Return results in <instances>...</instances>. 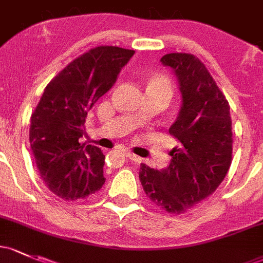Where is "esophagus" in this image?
Here are the masks:
<instances>
[{"instance_id": "esophagus-1", "label": "esophagus", "mask_w": 263, "mask_h": 263, "mask_svg": "<svg viewBox=\"0 0 263 263\" xmlns=\"http://www.w3.org/2000/svg\"><path fill=\"white\" fill-rule=\"evenodd\" d=\"M125 155H126L127 158H129V160L134 161V162L141 163V161H142V158L138 157V156H136L135 154H132V152H129V151H125Z\"/></svg>"}]
</instances>
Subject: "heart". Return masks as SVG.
<instances>
[{
    "instance_id": "b5f03b06",
    "label": "heart",
    "mask_w": 263,
    "mask_h": 263,
    "mask_svg": "<svg viewBox=\"0 0 263 263\" xmlns=\"http://www.w3.org/2000/svg\"><path fill=\"white\" fill-rule=\"evenodd\" d=\"M146 91L157 92L168 101L172 97V93H174V87H172L171 80L166 74L154 73L147 79Z\"/></svg>"
}]
</instances>
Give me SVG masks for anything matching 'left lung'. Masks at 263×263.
Listing matches in <instances>:
<instances>
[{
  "label": "left lung",
  "instance_id": "left-lung-1",
  "mask_svg": "<svg viewBox=\"0 0 263 263\" xmlns=\"http://www.w3.org/2000/svg\"><path fill=\"white\" fill-rule=\"evenodd\" d=\"M178 81L182 105L168 132L178 140L166 168L141 163L143 191L158 209L186 212L211 196L232 162L230 105L206 66L191 53H167L161 59Z\"/></svg>",
  "mask_w": 263,
  "mask_h": 263
}]
</instances>
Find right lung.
<instances>
[{
	"mask_svg": "<svg viewBox=\"0 0 263 263\" xmlns=\"http://www.w3.org/2000/svg\"><path fill=\"white\" fill-rule=\"evenodd\" d=\"M134 50L99 46L68 63L46 86L31 116L30 143L40 176L65 201L97 192L105 183V156L83 146L87 111L116 82Z\"/></svg>",
	"mask_w": 263,
	"mask_h": 263,
	"instance_id": "right-lung-1",
	"label": "right lung"
}]
</instances>
